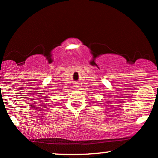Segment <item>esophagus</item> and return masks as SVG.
<instances>
[{"label": "esophagus", "instance_id": "34e87169", "mask_svg": "<svg viewBox=\"0 0 158 158\" xmlns=\"http://www.w3.org/2000/svg\"><path fill=\"white\" fill-rule=\"evenodd\" d=\"M75 85H73V88H74V89H76V88H78V85H77V83H74Z\"/></svg>", "mask_w": 158, "mask_h": 158}]
</instances>
